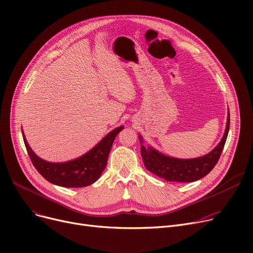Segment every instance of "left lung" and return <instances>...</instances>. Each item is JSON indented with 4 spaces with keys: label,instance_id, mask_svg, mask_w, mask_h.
I'll list each match as a JSON object with an SVG mask.
<instances>
[{
    "label": "left lung",
    "instance_id": "obj_1",
    "mask_svg": "<svg viewBox=\"0 0 253 253\" xmlns=\"http://www.w3.org/2000/svg\"><path fill=\"white\" fill-rule=\"evenodd\" d=\"M230 128V112L228 114L227 127L224 134L216 148L209 154L196 159H175L167 157L161 153H158L152 148H145L143 144L140 147L143 164L152 173L162 177L168 181L177 182H192L207 175L214 168L223 150L225 140H227ZM140 141L141 140V137Z\"/></svg>",
    "mask_w": 253,
    "mask_h": 253
}]
</instances>
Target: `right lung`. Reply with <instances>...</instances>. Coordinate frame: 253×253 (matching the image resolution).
<instances>
[{
	"instance_id": "add662e5",
	"label": "right lung",
	"mask_w": 253,
	"mask_h": 253,
	"mask_svg": "<svg viewBox=\"0 0 253 253\" xmlns=\"http://www.w3.org/2000/svg\"><path fill=\"white\" fill-rule=\"evenodd\" d=\"M120 126L111 131L94 148L76 160L65 163H50L39 158L30 148L22 132L23 141L31 161L38 172L49 182L65 188H83L95 182L104 170L113 142L120 131Z\"/></svg>"
}]
</instances>
